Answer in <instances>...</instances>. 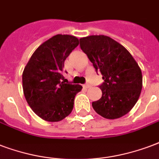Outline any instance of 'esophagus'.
Wrapping results in <instances>:
<instances>
[{
	"label": "esophagus",
	"mask_w": 159,
	"mask_h": 159,
	"mask_svg": "<svg viewBox=\"0 0 159 159\" xmlns=\"http://www.w3.org/2000/svg\"><path fill=\"white\" fill-rule=\"evenodd\" d=\"M83 88H90V85H89V84H84V85H83Z\"/></svg>",
	"instance_id": "34e87169"
}]
</instances>
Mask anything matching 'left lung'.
Masks as SVG:
<instances>
[{"label":"left lung","instance_id":"obj_1","mask_svg":"<svg viewBox=\"0 0 159 159\" xmlns=\"http://www.w3.org/2000/svg\"><path fill=\"white\" fill-rule=\"evenodd\" d=\"M80 47L104 80L99 86L102 95L93 102V109L107 119L127 114L139 100L143 88L139 64L125 47L109 36L82 37Z\"/></svg>","mask_w":159,"mask_h":159}]
</instances>
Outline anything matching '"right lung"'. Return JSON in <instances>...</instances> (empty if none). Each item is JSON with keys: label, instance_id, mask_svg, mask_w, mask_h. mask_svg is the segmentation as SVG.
<instances>
[{"label": "right lung", "instance_id": "obj_1", "mask_svg": "<svg viewBox=\"0 0 159 159\" xmlns=\"http://www.w3.org/2000/svg\"><path fill=\"white\" fill-rule=\"evenodd\" d=\"M79 44L70 35H56L36 49L22 73L23 93L29 106L47 122H59L73 109L81 85L65 83L64 61Z\"/></svg>", "mask_w": 159, "mask_h": 159}]
</instances>
